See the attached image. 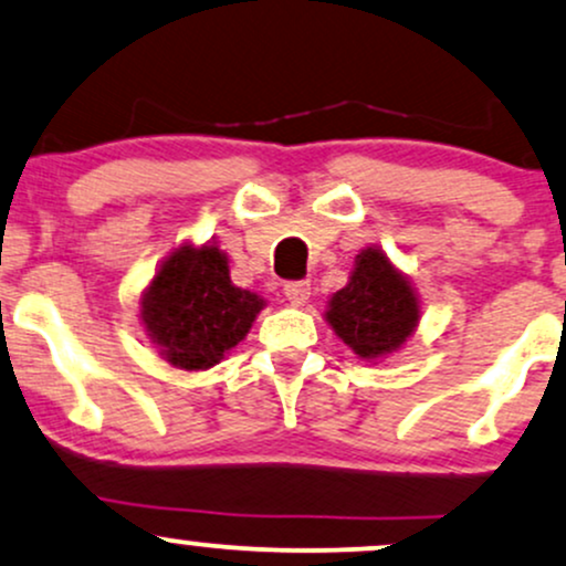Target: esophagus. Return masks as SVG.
<instances>
[{
	"label": "esophagus",
	"instance_id": "obj_1",
	"mask_svg": "<svg viewBox=\"0 0 566 566\" xmlns=\"http://www.w3.org/2000/svg\"><path fill=\"white\" fill-rule=\"evenodd\" d=\"M284 295L292 305H305L311 297V284L308 282H287L284 284Z\"/></svg>",
	"mask_w": 566,
	"mask_h": 566
}]
</instances>
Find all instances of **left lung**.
Here are the masks:
<instances>
[{"label": "left lung", "instance_id": "left-lung-1", "mask_svg": "<svg viewBox=\"0 0 566 566\" xmlns=\"http://www.w3.org/2000/svg\"><path fill=\"white\" fill-rule=\"evenodd\" d=\"M324 319L361 361H378L412 337L420 322V301L412 282L380 247H365L356 255L346 287L329 297Z\"/></svg>", "mask_w": 566, "mask_h": 566}]
</instances>
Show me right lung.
<instances>
[{"instance_id": "add662e5", "label": "right lung", "mask_w": 566, "mask_h": 566, "mask_svg": "<svg viewBox=\"0 0 566 566\" xmlns=\"http://www.w3.org/2000/svg\"><path fill=\"white\" fill-rule=\"evenodd\" d=\"M265 301L237 287L229 258L216 242L180 244L140 295V322L172 367L199 373L216 367L244 340Z\"/></svg>"}]
</instances>
